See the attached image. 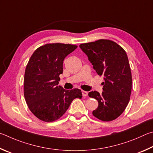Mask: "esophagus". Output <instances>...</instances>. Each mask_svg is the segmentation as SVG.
I'll use <instances>...</instances> for the list:
<instances>
[{
    "mask_svg": "<svg viewBox=\"0 0 153 153\" xmlns=\"http://www.w3.org/2000/svg\"><path fill=\"white\" fill-rule=\"evenodd\" d=\"M82 94L83 97H86V96H87L88 95V92L85 91H82Z\"/></svg>",
    "mask_w": 153,
    "mask_h": 153,
    "instance_id": "1",
    "label": "esophagus"
}]
</instances>
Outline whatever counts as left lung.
Listing matches in <instances>:
<instances>
[{
    "instance_id": "left-lung-1",
    "label": "left lung",
    "mask_w": 153,
    "mask_h": 153,
    "mask_svg": "<svg viewBox=\"0 0 153 153\" xmlns=\"http://www.w3.org/2000/svg\"><path fill=\"white\" fill-rule=\"evenodd\" d=\"M97 73L104 76L103 91L89 93L90 97L98 101V108L93 115L104 122L116 120L129 103L132 90V74L125 50L114 41L101 39L81 44Z\"/></svg>"
}]
</instances>
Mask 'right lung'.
Instances as JSON below:
<instances>
[{
	"mask_svg": "<svg viewBox=\"0 0 153 153\" xmlns=\"http://www.w3.org/2000/svg\"><path fill=\"white\" fill-rule=\"evenodd\" d=\"M77 45L47 44L33 53L24 76V97L35 116L45 122L63 116L75 98H82L79 89L65 90L58 86L63 72V61Z\"/></svg>",
	"mask_w": 153,
	"mask_h": 153,
	"instance_id": "right-lung-1",
	"label": "right lung"
}]
</instances>
